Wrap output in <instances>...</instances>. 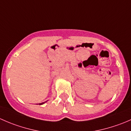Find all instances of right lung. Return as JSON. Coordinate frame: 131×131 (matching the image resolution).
Instances as JSON below:
<instances>
[{
    "instance_id": "1",
    "label": "right lung",
    "mask_w": 131,
    "mask_h": 131,
    "mask_svg": "<svg viewBox=\"0 0 131 131\" xmlns=\"http://www.w3.org/2000/svg\"><path fill=\"white\" fill-rule=\"evenodd\" d=\"M47 101H45V102H43V103H39V105H43V104H44L45 103H46L47 102Z\"/></svg>"
}]
</instances>
